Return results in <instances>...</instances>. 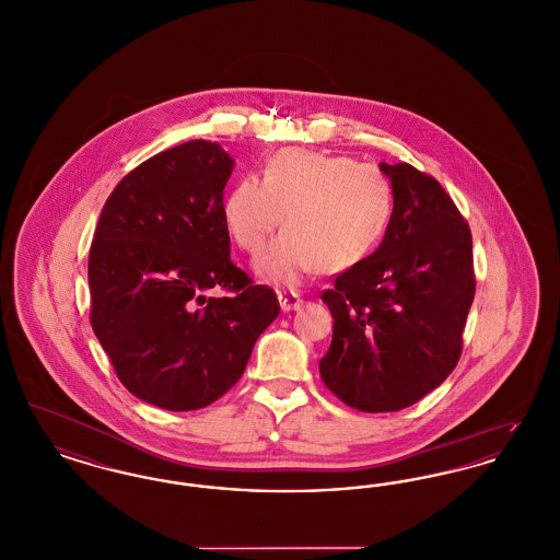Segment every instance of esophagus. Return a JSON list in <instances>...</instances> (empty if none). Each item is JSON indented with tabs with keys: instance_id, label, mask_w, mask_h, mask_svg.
Returning a JSON list of instances; mask_svg holds the SVG:
<instances>
[{
	"instance_id": "esophagus-1",
	"label": "esophagus",
	"mask_w": 560,
	"mask_h": 560,
	"mask_svg": "<svg viewBox=\"0 0 560 560\" xmlns=\"http://www.w3.org/2000/svg\"><path fill=\"white\" fill-rule=\"evenodd\" d=\"M279 304H281L283 313H290V311H298L302 306V298L295 292H279Z\"/></svg>"
}]
</instances>
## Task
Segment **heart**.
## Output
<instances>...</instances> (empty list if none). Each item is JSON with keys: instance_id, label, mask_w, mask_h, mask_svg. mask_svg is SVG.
I'll use <instances>...</instances> for the list:
<instances>
[{"instance_id": "b5f03b06", "label": "heart", "mask_w": 560, "mask_h": 560, "mask_svg": "<svg viewBox=\"0 0 560 560\" xmlns=\"http://www.w3.org/2000/svg\"><path fill=\"white\" fill-rule=\"evenodd\" d=\"M393 215L395 195L384 172L306 149L277 151L262 180L241 178L220 206L226 235L252 254L281 220L285 231L254 260V272L279 288H295L320 268L340 272L365 262Z\"/></svg>"}]
</instances>
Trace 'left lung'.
Masks as SVG:
<instances>
[{
  "label": "left lung",
  "mask_w": 560,
  "mask_h": 560,
  "mask_svg": "<svg viewBox=\"0 0 560 560\" xmlns=\"http://www.w3.org/2000/svg\"><path fill=\"white\" fill-rule=\"evenodd\" d=\"M380 170L395 195L393 224L320 298L334 317L320 377L368 413L405 409L447 380L475 300L472 235L452 197L409 163Z\"/></svg>",
  "instance_id": "1"
}]
</instances>
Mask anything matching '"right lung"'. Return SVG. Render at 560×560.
<instances>
[{"instance_id": "obj_1", "label": "right lung", "mask_w": 560, "mask_h": 560, "mask_svg": "<svg viewBox=\"0 0 560 560\" xmlns=\"http://www.w3.org/2000/svg\"><path fill=\"white\" fill-rule=\"evenodd\" d=\"M235 160L188 140L140 163L101 212L88 260L90 323L121 384L192 411L237 384L279 315L270 288L233 265L220 206ZM213 287L231 299H208Z\"/></svg>"}]
</instances>
